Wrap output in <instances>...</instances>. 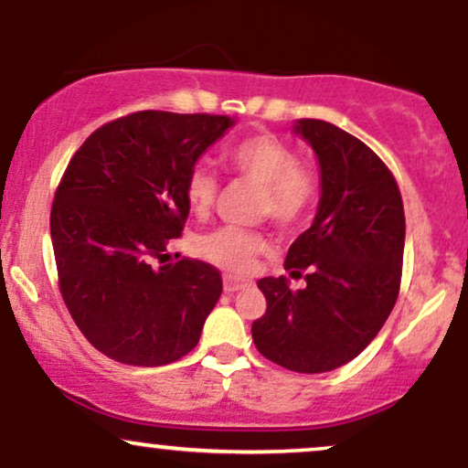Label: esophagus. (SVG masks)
<instances>
[{
	"label": "esophagus",
	"instance_id": "1",
	"mask_svg": "<svg viewBox=\"0 0 468 468\" xmlns=\"http://www.w3.org/2000/svg\"><path fill=\"white\" fill-rule=\"evenodd\" d=\"M250 286V282H246V279H239L235 275H224V290L227 292H238V290Z\"/></svg>",
	"mask_w": 468,
	"mask_h": 468
}]
</instances>
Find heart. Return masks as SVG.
<instances>
[{"label": "heart", "mask_w": 468, "mask_h": 468, "mask_svg": "<svg viewBox=\"0 0 468 468\" xmlns=\"http://www.w3.org/2000/svg\"><path fill=\"white\" fill-rule=\"evenodd\" d=\"M224 163L230 174L260 185L257 216L271 218L283 229L303 224L319 200V174L302 163L297 149L275 133L244 136L224 152ZM185 193L191 211L202 216L218 200V176L208 166L196 165L186 176ZM266 249V235L255 229L219 227L197 239V252L204 260L233 272L249 271L255 257Z\"/></svg>", "instance_id": "obj_1"}]
</instances>
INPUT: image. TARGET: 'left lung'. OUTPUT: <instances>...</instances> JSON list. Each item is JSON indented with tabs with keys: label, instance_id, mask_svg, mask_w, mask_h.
Masks as SVG:
<instances>
[{
	"label": "left lung",
	"instance_id": "obj_1",
	"mask_svg": "<svg viewBox=\"0 0 468 468\" xmlns=\"http://www.w3.org/2000/svg\"><path fill=\"white\" fill-rule=\"evenodd\" d=\"M297 132L321 165L314 224L283 261L305 288L260 279L266 313L250 332L268 361L321 374L356 358L388 321L400 292L405 208L389 166L356 136L316 118H302Z\"/></svg>",
	"mask_w": 468,
	"mask_h": 468
}]
</instances>
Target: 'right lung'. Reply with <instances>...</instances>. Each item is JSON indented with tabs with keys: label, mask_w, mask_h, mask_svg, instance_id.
Listing matches in <instances>:
<instances>
[{
	"label": "right lung",
	"mask_w": 468,
	"mask_h": 468,
	"mask_svg": "<svg viewBox=\"0 0 468 468\" xmlns=\"http://www.w3.org/2000/svg\"><path fill=\"white\" fill-rule=\"evenodd\" d=\"M233 121L143 110L105 122L72 155L50 235L58 290L105 356L160 367L197 346L222 294L216 266L169 257L189 218L185 182Z\"/></svg>",
	"instance_id": "right-lung-1"
}]
</instances>
